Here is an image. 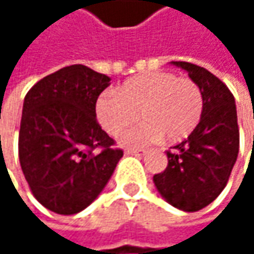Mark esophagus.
<instances>
[{
	"label": "esophagus",
	"mask_w": 254,
	"mask_h": 254,
	"mask_svg": "<svg viewBox=\"0 0 254 254\" xmlns=\"http://www.w3.org/2000/svg\"><path fill=\"white\" fill-rule=\"evenodd\" d=\"M125 153L127 154H135V156H142L145 151L144 150H136V148H127V150H125Z\"/></svg>",
	"instance_id": "obj_1"
}]
</instances>
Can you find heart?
<instances>
[{"instance_id": "obj_1", "label": "heart", "mask_w": 254, "mask_h": 254, "mask_svg": "<svg viewBox=\"0 0 254 254\" xmlns=\"http://www.w3.org/2000/svg\"><path fill=\"white\" fill-rule=\"evenodd\" d=\"M139 125L121 138L124 145L138 147L159 139L177 142L187 138L203 115V94L190 77L172 72H153L130 77L118 92H103L95 104L100 125L113 136L138 119Z\"/></svg>"}]
</instances>
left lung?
I'll use <instances>...</instances> for the list:
<instances>
[{"instance_id": "8db88e82", "label": "left lung", "mask_w": 254, "mask_h": 254, "mask_svg": "<svg viewBox=\"0 0 254 254\" xmlns=\"http://www.w3.org/2000/svg\"><path fill=\"white\" fill-rule=\"evenodd\" d=\"M201 89L203 115L187 139L166 151L168 166L153 177L162 197L184 212L210 204L225 188L240 148L235 100L213 73L192 63L172 62Z\"/></svg>"}]
</instances>
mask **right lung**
<instances>
[{
  "mask_svg": "<svg viewBox=\"0 0 254 254\" xmlns=\"http://www.w3.org/2000/svg\"><path fill=\"white\" fill-rule=\"evenodd\" d=\"M110 77L83 64L63 67L26 94L19 159L35 198L59 215H75L103 191L124 151L97 122L98 95Z\"/></svg>",
  "mask_w": 254,
  "mask_h": 254,
  "instance_id": "add662e5",
  "label": "right lung"
}]
</instances>
